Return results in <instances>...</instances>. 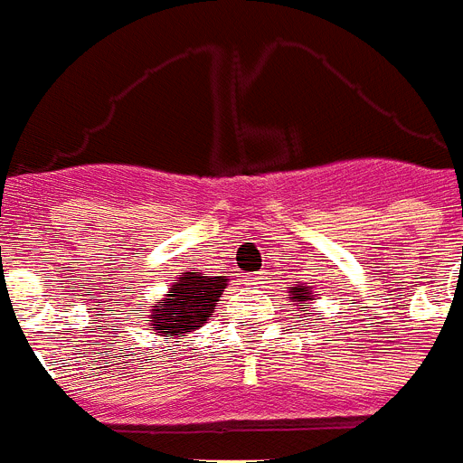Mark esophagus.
I'll return each mask as SVG.
<instances>
[{
  "label": "esophagus",
  "instance_id": "esophagus-1",
  "mask_svg": "<svg viewBox=\"0 0 463 463\" xmlns=\"http://www.w3.org/2000/svg\"><path fill=\"white\" fill-rule=\"evenodd\" d=\"M259 280H264L261 273H250V276H247V285H259Z\"/></svg>",
  "mask_w": 463,
  "mask_h": 463
}]
</instances>
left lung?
I'll use <instances>...</instances> for the list:
<instances>
[{"mask_svg": "<svg viewBox=\"0 0 463 463\" xmlns=\"http://www.w3.org/2000/svg\"><path fill=\"white\" fill-rule=\"evenodd\" d=\"M290 299L297 304V307H299V309H309V304H311V299H314V295H311L309 288L297 285V288H292L290 290Z\"/></svg>", "mask_w": 463, "mask_h": 463, "instance_id": "obj_1", "label": "left lung"}]
</instances>
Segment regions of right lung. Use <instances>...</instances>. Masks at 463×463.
I'll return each instance as SVG.
<instances>
[{"label": "right lung", "instance_id": "right-lung-1", "mask_svg": "<svg viewBox=\"0 0 463 463\" xmlns=\"http://www.w3.org/2000/svg\"><path fill=\"white\" fill-rule=\"evenodd\" d=\"M228 278L204 276V273H185L164 299L156 302L149 318L156 333L166 337H183L185 333L202 328V323L212 318L213 307L223 295Z\"/></svg>", "mask_w": 463, "mask_h": 463}]
</instances>
